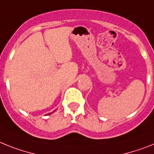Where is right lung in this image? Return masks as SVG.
I'll return each mask as SVG.
<instances>
[{"instance_id":"right-lung-1","label":"right lung","mask_w":154,"mask_h":154,"mask_svg":"<svg viewBox=\"0 0 154 154\" xmlns=\"http://www.w3.org/2000/svg\"><path fill=\"white\" fill-rule=\"evenodd\" d=\"M48 114H51V113H48Z\"/></svg>"}]
</instances>
